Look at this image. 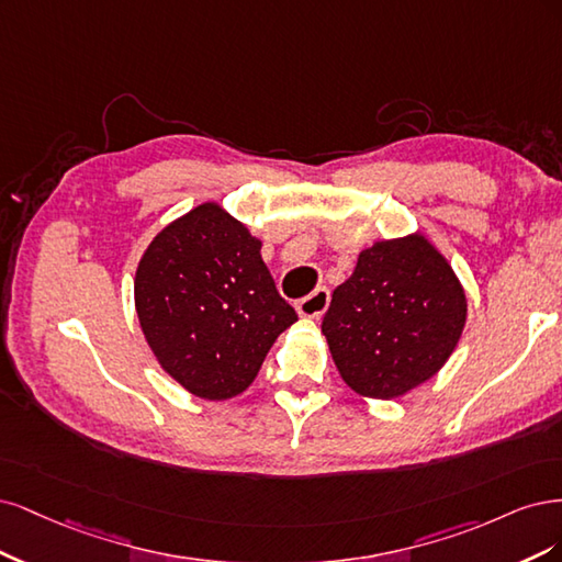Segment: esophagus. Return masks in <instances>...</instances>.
Wrapping results in <instances>:
<instances>
[{
	"instance_id": "34e87169",
	"label": "esophagus",
	"mask_w": 562,
	"mask_h": 562,
	"mask_svg": "<svg viewBox=\"0 0 562 562\" xmlns=\"http://www.w3.org/2000/svg\"><path fill=\"white\" fill-rule=\"evenodd\" d=\"M329 307V289L317 286L311 296H305L296 303V313L305 319H319Z\"/></svg>"
}]
</instances>
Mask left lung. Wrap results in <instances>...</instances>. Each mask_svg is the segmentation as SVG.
Wrapping results in <instances>:
<instances>
[{
    "label": "left lung",
    "mask_w": 562,
    "mask_h": 562,
    "mask_svg": "<svg viewBox=\"0 0 562 562\" xmlns=\"http://www.w3.org/2000/svg\"><path fill=\"white\" fill-rule=\"evenodd\" d=\"M467 294L423 233L361 249L322 319L346 385L369 400H396L437 375L458 348Z\"/></svg>",
    "instance_id": "1"
}]
</instances>
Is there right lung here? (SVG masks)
<instances>
[{
	"label": "right lung",
	"instance_id": "right-lung-1",
	"mask_svg": "<svg viewBox=\"0 0 562 562\" xmlns=\"http://www.w3.org/2000/svg\"><path fill=\"white\" fill-rule=\"evenodd\" d=\"M144 338L172 380L207 402L245 392L299 319L261 259V240L220 203L158 231L135 273Z\"/></svg>",
	"mask_w": 562,
	"mask_h": 562
}]
</instances>
